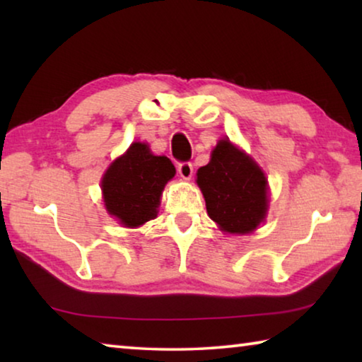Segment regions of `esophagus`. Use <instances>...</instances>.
<instances>
[{
    "mask_svg": "<svg viewBox=\"0 0 362 362\" xmlns=\"http://www.w3.org/2000/svg\"><path fill=\"white\" fill-rule=\"evenodd\" d=\"M177 173L180 174L182 179H192L193 175V164L188 163V161H183V163H179V166H177Z\"/></svg>",
    "mask_w": 362,
    "mask_h": 362,
    "instance_id": "34e87169",
    "label": "esophagus"
}]
</instances>
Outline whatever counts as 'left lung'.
I'll return each mask as SVG.
<instances>
[{"mask_svg": "<svg viewBox=\"0 0 362 362\" xmlns=\"http://www.w3.org/2000/svg\"><path fill=\"white\" fill-rule=\"evenodd\" d=\"M209 217L226 233H250L265 218L268 198L262 169L230 140H220L198 170Z\"/></svg>", "mask_w": 362, "mask_h": 362, "instance_id": "8db88e82", "label": "left lung"}]
</instances>
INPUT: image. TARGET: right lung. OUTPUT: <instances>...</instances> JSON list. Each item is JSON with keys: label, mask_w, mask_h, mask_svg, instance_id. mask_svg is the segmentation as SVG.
I'll use <instances>...</instances> for the list:
<instances>
[{"label": "right lung", "mask_w": 362, "mask_h": 362, "mask_svg": "<svg viewBox=\"0 0 362 362\" xmlns=\"http://www.w3.org/2000/svg\"><path fill=\"white\" fill-rule=\"evenodd\" d=\"M174 175L168 156H155L145 144H132L102 179L107 211L129 228L144 225L156 217L164 185Z\"/></svg>", "instance_id": "1"}]
</instances>
